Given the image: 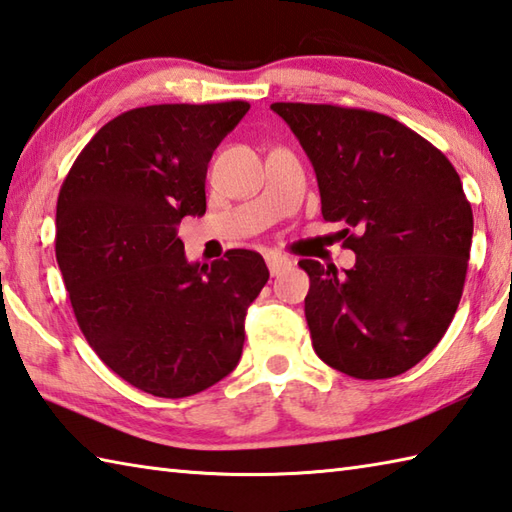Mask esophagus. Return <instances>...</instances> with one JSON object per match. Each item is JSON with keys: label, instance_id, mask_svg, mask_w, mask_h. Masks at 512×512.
I'll use <instances>...</instances> for the list:
<instances>
[{"label": "esophagus", "instance_id": "esophagus-1", "mask_svg": "<svg viewBox=\"0 0 512 512\" xmlns=\"http://www.w3.org/2000/svg\"><path fill=\"white\" fill-rule=\"evenodd\" d=\"M265 260H267V267H269V274L272 276H278L281 272H285V269L292 267V260H289L287 256H281V254H274L269 252L265 254Z\"/></svg>", "mask_w": 512, "mask_h": 512}]
</instances>
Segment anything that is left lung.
<instances>
[{
    "label": "left lung",
    "mask_w": 512,
    "mask_h": 512,
    "mask_svg": "<svg viewBox=\"0 0 512 512\" xmlns=\"http://www.w3.org/2000/svg\"><path fill=\"white\" fill-rule=\"evenodd\" d=\"M316 171L321 211L343 227L345 274L310 276L305 318L318 359L363 381L417 365L446 334L464 292L472 209L450 160L383 113L274 102Z\"/></svg>",
    "instance_id": "1"
}]
</instances>
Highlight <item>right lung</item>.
Here are the masks:
<instances>
[{"label": "right lung", "instance_id": "right-lung-1", "mask_svg": "<svg viewBox=\"0 0 512 512\" xmlns=\"http://www.w3.org/2000/svg\"><path fill=\"white\" fill-rule=\"evenodd\" d=\"M243 100L151 104L95 133L64 178L55 256L84 339L133 388L182 399L236 368L265 260L189 263L178 225L207 209L209 160Z\"/></svg>", "mask_w": 512, "mask_h": 512}]
</instances>
